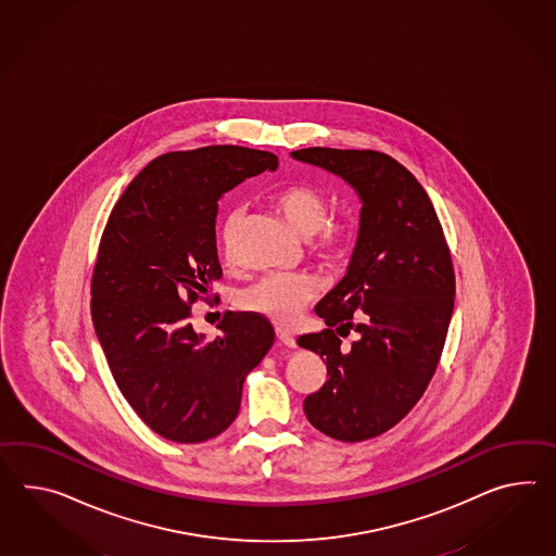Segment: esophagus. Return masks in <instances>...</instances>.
<instances>
[{
    "instance_id": "34e87169",
    "label": "esophagus",
    "mask_w": 556,
    "mask_h": 556,
    "mask_svg": "<svg viewBox=\"0 0 556 556\" xmlns=\"http://www.w3.org/2000/svg\"><path fill=\"white\" fill-rule=\"evenodd\" d=\"M277 339L283 343L285 348H295L298 345L293 333H289L287 329H281V327H277Z\"/></svg>"
}]
</instances>
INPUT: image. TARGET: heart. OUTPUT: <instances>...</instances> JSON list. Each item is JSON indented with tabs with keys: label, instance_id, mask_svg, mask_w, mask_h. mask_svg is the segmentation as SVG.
Listing matches in <instances>:
<instances>
[{
	"label": "heart",
	"instance_id": "heart-1",
	"mask_svg": "<svg viewBox=\"0 0 556 556\" xmlns=\"http://www.w3.org/2000/svg\"><path fill=\"white\" fill-rule=\"evenodd\" d=\"M275 203L287 220L303 237H309V251L327 267H336L348 257L352 230L331 223V206L324 194L309 187H289L277 192ZM244 218L243 206H235L220 225L223 255L235 261L239 230ZM317 295L315 279L305 273H271L247 287L239 295V305L247 312L265 315L277 324H291L303 307Z\"/></svg>",
	"mask_w": 556,
	"mask_h": 556
}]
</instances>
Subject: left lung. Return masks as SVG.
<instances>
[{
  "label": "left lung",
  "instance_id": "8db88e82",
  "mask_svg": "<svg viewBox=\"0 0 556 556\" xmlns=\"http://www.w3.org/2000/svg\"><path fill=\"white\" fill-rule=\"evenodd\" d=\"M291 156L338 175L362 199L348 273L315 307L327 329L298 343L327 366L324 388L303 402L307 420L341 442H364L418 404L438 367L456 293L450 249L430 197L392 156L324 147ZM352 330L358 338L343 349Z\"/></svg>",
  "mask_w": 556,
  "mask_h": 556
}]
</instances>
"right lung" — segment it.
<instances>
[{"mask_svg":"<svg viewBox=\"0 0 556 556\" xmlns=\"http://www.w3.org/2000/svg\"><path fill=\"white\" fill-rule=\"evenodd\" d=\"M279 159L265 150L168 152L126 187L102 232L92 275V321L110 371L150 430L197 444L229 428L247 374L275 341L258 313H225L204 341L190 305L223 277L218 201Z\"/></svg>","mask_w":556,"mask_h":556,"instance_id":"1","label":"right lung"}]
</instances>
